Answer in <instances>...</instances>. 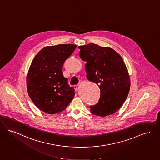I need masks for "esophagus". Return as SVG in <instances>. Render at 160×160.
<instances>
[{
	"mask_svg": "<svg viewBox=\"0 0 160 160\" xmlns=\"http://www.w3.org/2000/svg\"><path fill=\"white\" fill-rule=\"evenodd\" d=\"M78 84H76V85L74 86V89L76 90H77V89H78Z\"/></svg>",
	"mask_w": 160,
	"mask_h": 160,
	"instance_id": "esophagus-1",
	"label": "esophagus"
}]
</instances>
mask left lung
<instances>
[{
    "label": "left lung",
    "mask_w": 160,
    "mask_h": 160,
    "mask_svg": "<svg viewBox=\"0 0 160 160\" xmlns=\"http://www.w3.org/2000/svg\"><path fill=\"white\" fill-rule=\"evenodd\" d=\"M80 57L86 62L87 78L101 90L99 102L90 107L94 115H111L122 107L128 96L130 80L122 57L113 49L91 43L79 46Z\"/></svg>",
    "instance_id": "1"
}]
</instances>
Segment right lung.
Segmentation results:
<instances>
[{"instance_id": "1", "label": "right lung", "mask_w": 160, "mask_h": 160, "mask_svg": "<svg viewBox=\"0 0 160 160\" xmlns=\"http://www.w3.org/2000/svg\"><path fill=\"white\" fill-rule=\"evenodd\" d=\"M72 44L46 46L34 58L27 76L28 94L34 104L49 114L64 111L75 95L62 72L65 61L76 48Z\"/></svg>"}]
</instances>
